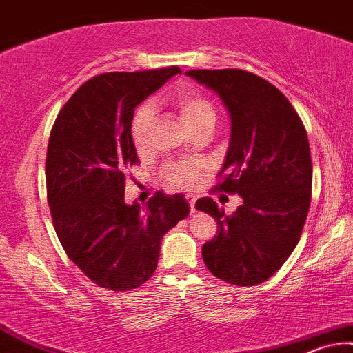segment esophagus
I'll return each instance as SVG.
<instances>
[{
  "label": "esophagus",
  "instance_id": "1",
  "mask_svg": "<svg viewBox=\"0 0 353 353\" xmlns=\"http://www.w3.org/2000/svg\"><path fill=\"white\" fill-rule=\"evenodd\" d=\"M185 199L190 205V213H195V197H194V195H187Z\"/></svg>",
  "mask_w": 353,
  "mask_h": 353
}]
</instances>
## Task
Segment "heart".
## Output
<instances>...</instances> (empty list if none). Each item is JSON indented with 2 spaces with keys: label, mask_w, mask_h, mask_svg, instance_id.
I'll list each match as a JSON object with an SVG mask.
<instances>
[{
  "label": "heart",
  "mask_w": 353,
  "mask_h": 353,
  "mask_svg": "<svg viewBox=\"0 0 353 353\" xmlns=\"http://www.w3.org/2000/svg\"><path fill=\"white\" fill-rule=\"evenodd\" d=\"M171 105L192 135H202V133L212 135L216 125L218 114L215 104L207 96L194 88H185L171 97ZM153 122V105L143 104L138 107L130 125L132 141L137 150H145L148 146ZM199 172V166H194V164L174 163L164 169V177L174 187L190 189L197 184Z\"/></svg>",
  "instance_id": "heart-1"
}]
</instances>
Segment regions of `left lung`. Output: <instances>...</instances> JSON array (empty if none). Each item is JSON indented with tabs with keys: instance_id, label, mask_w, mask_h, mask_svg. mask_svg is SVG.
<instances>
[{
	"instance_id": "8db88e82",
	"label": "left lung",
	"mask_w": 353,
	"mask_h": 353,
	"mask_svg": "<svg viewBox=\"0 0 353 353\" xmlns=\"http://www.w3.org/2000/svg\"><path fill=\"white\" fill-rule=\"evenodd\" d=\"M187 77L218 94L231 120L218 189L243 199L226 215L213 199L195 207L218 223L202 256L213 275L238 287L270 279L300 241L311 202L313 168L301 119L274 84L243 70H192Z\"/></svg>"
}]
</instances>
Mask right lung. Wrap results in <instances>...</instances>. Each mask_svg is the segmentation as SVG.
I'll return each mask as SVG.
<instances>
[{
    "instance_id": "1",
    "label": "right lung",
    "mask_w": 353,
    "mask_h": 353,
    "mask_svg": "<svg viewBox=\"0 0 353 353\" xmlns=\"http://www.w3.org/2000/svg\"><path fill=\"white\" fill-rule=\"evenodd\" d=\"M177 66L105 73L70 97L48 138L46 179L53 226L89 280L127 292L154 274L161 239L189 215L182 194L156 192L146 207L125 202L123 169L138 163L130 125L135 107Z\"/></svg>"
}]
</instances>
